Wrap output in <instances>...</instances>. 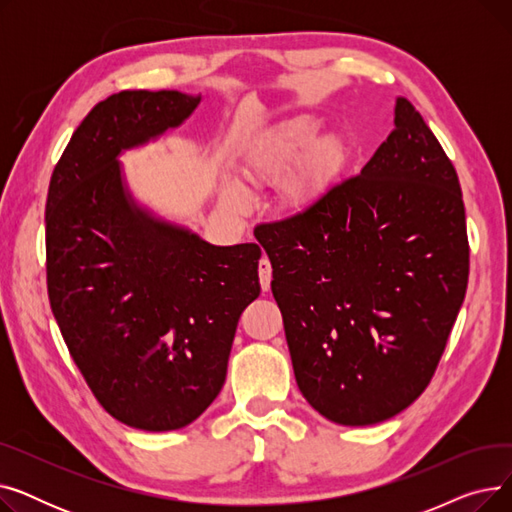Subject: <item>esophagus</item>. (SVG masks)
Instances as JSON below:
<instances>
[{
	"label": "esophagus",
	"mask_w": 512,
	"mask_h": 512,
	"mask_svg": "<svg viewBox=\"0 0 512 512\" xmlns=\"http://www.w3.org/2000/svg\"><path fill=\"white\" fill-rule=\"evenodd\" d=\"M259 282L263 290H270L272 284V263L265 255L259 259Z\"/></svg>",
	"instance_id": "34e87169"
}]
</instances>
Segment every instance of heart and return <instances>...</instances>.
I'll return each mask as SVG.
<instances>
[{"mask_svg":"<svg viewBox=\"0 0 512 512\" xmlns=\"http://www.w3.org/2000/svg\"><path fill=\"white\" fill-rule=\"evenodd\" d=\"M313 126L305 118H292L286 122H280L274 126L265 137L253 147L245 159V166H242V172H245L247 178L251 180H265L276 176L288 161L294 159L311 139ZM326 153V145L321 143L315 149V157H321ZM224 203L230 209H245L249 199L242 188L228 184L224 188Z\"/></svg>","mask_w":512,"mask_h":512,"instance_id":"b5f03b06","label":"heart"}]
</instances>
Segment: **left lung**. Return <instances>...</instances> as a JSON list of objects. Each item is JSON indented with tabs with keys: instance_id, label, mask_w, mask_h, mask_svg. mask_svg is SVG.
Segmentation results:
<instances>
[{
	"instance_id": "8db88e82",
	"label": "left lung",
	"mask_w": 512,
	"mask_h": 512,
	"mask_svg": "<svg viewBox=\"0 0 512 512\" xmlns=\"http://www.w3.org/2000/svg\"><path fill=\"white\" fill-rule=\"evenodd\" d=\"M294 378L340 425L386 421L432 382L469 282L452 161L413 103L359 176L259 224Z\"/></svg>"
}]
</instances>
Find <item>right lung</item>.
Returning a JSON list of instances; mask_svg holds the SVG:
<instances>
[{"instance_id":"right-lung-1","label":"right lung","mask_w":512,"mask_h":512,"mask_svg":"<svg viewBox=\"0 0 512 512\" xmlns=\"http://www.w3.org/2000/svg\"><path fill=\"white\" fill-rule=\"evenodd\" d=\"M201 97L122 91L78 124L45 205L47 294L99 405L170 432L220 394L240 313L259 292L255 242L207 245L124 191L118 155L191 116Z\"/></svg>"}]
</instances>
